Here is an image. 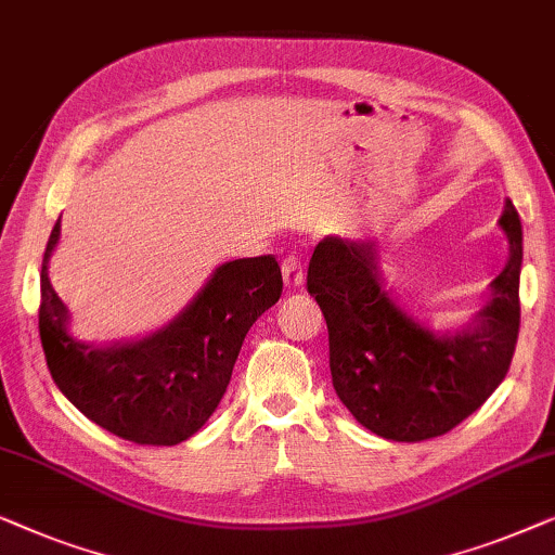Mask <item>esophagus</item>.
Returning a JSON list of instances; mask_svg holds the SVG:
<instances>
[{
  "instance_id": "obj_1",
  "label": "esophagus",
  "mask_w": 555,
  "mask_h": 555,
  "mask_svg": "<svg viewBox=\"0 0 555 555\" xmlns=\"http://www.w3.org/2000/svg\"><path fill=\"white\" fill-rule=\"evenodd\" d=\"M281 274H284V284L288 288H296L304 284V269H301V261L296 259V256H286V259L281 261Z\"/></svg>"
}]
</instances>
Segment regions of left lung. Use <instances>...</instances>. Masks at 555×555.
Listing matches in <instances>:
<instances>
[{"instance_id": "obj_1", "label": "left lung", "mask_w": 555, "mask_h": 555, "mask_svg": "<svg viewBox=\"0 0 555 555\" xmlns=\"http://www.w3.org/2000/svg\"><path fill=\"white\" fill-rule=\"evenodd\" d=\"M508 261L463 330L435 332L385 286L372 241L326 236L307 286L330 330V370L339 400L374 435L420 442L470 417L508 374L520 326L522 229L505 201Z\"/></svg>"}]
</instances>
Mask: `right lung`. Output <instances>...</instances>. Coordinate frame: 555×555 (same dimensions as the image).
<instances>
[{
  "mask_svg": "<svg viewBox=\"0 0 555 555\" xmlns=\"http://www.w3.org/2000/svg\"><path fill=\"white\" fill-rule=\"evenodd\" d=\"M54 223L42 259L40 339L60 392L92 423L138 444H178L214 415L248 330L281 296L274 256L225 261L166 326L140 339L88 345L50 284Z\"/></svg>",
  "mask_w": 555,
  "mask_h": 555,
  "instance_id": "add662e5",
  "label": "right lung"
}]
</instances>
